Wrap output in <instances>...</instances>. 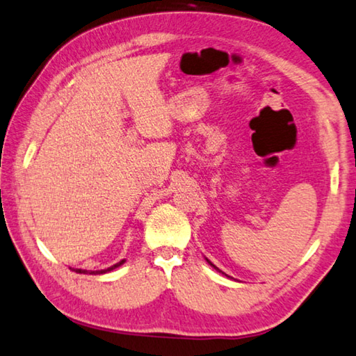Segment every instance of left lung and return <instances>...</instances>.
Returning a JSON list of instances; mask_svg holds the SVG:
<instances>
[{
	"label": "left lung",
	"mask_w": 356,
	"mask_h": 356,
	"mask_svg": "<svg viewBox=\"0 0 356 356\" xmlns=\"http://www.w3.org/2000/svg\"><path fill=\"white\" fill-rule=\"evenodd\" d=\"M207 263H209V264H211V266H212V268H216V269H217V270H218V268H217V266H213V264H212V263H211V261H209V259H207Z\"/></svg>",
	"instance_id": "obj_1"
}]
</instances>
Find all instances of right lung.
<instances>
[{"mask_svg": "<svg viewBox=\"0 0 356 356\" xmlns=\"http://www.w3.org/2000/svg\"><path fill=\"white\" fill-rule=\"evenodd\" d=\"M125 263V259H122V261H118L117 264H114V266H111V268H107V269H103V270H90V274H104V273H109V270H112V269H115V268H118L120 266V264H123ZM76 273H79V274H87L88 270H86V269H74Z\"/></svg>", "mask_w": 356, "mask_h": 356, "instance_id": "1", "label": "right lung"}]
</instances>
